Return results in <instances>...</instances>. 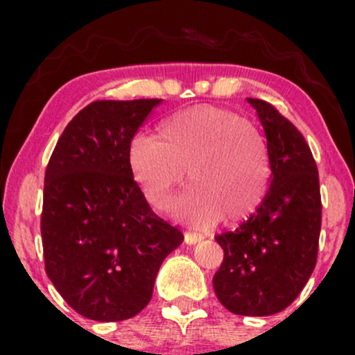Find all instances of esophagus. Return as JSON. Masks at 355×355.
<instances>
[{
  "label": "esophagus",
  "instance_id": "obj_1",
  "mask_svg": "<svg viewBox=\"0 0 355 355\" xmlns=\"http://www.w3.org/2000/svg\"><path fill=\"white\" fill-rule=\"evenodd\" d=\"M203 237L200 234H197V232H185V242L189 243V245H193V243L200 242Z\"/></svg>",
  "mask_w": 355,
  "mask_h": 355
}]
</instances>
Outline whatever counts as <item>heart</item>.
Masks as SVG:
<instances>
[{
    "label": "heart",
    "mask_w": 355,
    "mask_h": 355,
    "mask_svg": "<svg viewBox=\"0 0 355 355\" xmlns=\"http://www.w3.org/2000/svg\"><path fill=\"white\" fill-rule=\"evenodd\" d=\"M128 165L146 200L165 209L189 178L191 190L178 210L198 225L237 223L250 217L266 195L270 158L262 133L230 110L198 105L170 116L157 137L138 133Z\"/></svg>",
    "instance_id": "b5f03b06"
}]
</instances>
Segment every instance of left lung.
Listing matches in <instances>:
<instances>
[{
    "label": "left lung",
    "instance_id": "obj_1",
    "mask_svg": "<svg viewBox=\"0 0 355 355\" xmlns=\"http://www.w3.org/2000/svg\"><path fill=\"white\" fill-rule=\"evenodd\" d=\"M247 100L267 137L270 185L239 229L215 237L223 262L214 288L227 311L262 317L288 307L312 275L322 202L319 172L302 133L274 105Z\"/></svg>",
    "mask_w": 355,
    "mask_h": 355
}]
</instances>
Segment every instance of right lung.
Wrapping results in <instances>:
<instances>
[{"label":"right lung","instance_id":"right-lung-1","mask_svg":"<svg viewBox=\"0 0 355 355\" xmlns=\"http://www.w3.org/2000/svg\"><path fill=\"white\" fill-rule=\"evenodd\" d=\"M158 98L98 100L61 133L44 172V268L73 311L92 320L135 317L183 234L150 209L128 146Z\"/></svg>","mask_w":355,"mask_h":355}]
</instances>
